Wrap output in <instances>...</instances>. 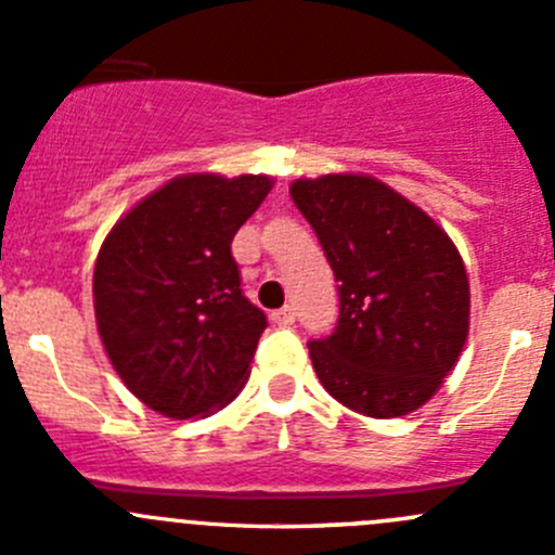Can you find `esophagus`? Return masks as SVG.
I'll use <instances>...</instances> for the list:
<instances>
[{
    "mask_svg": "<svg viewBox=\"0 0 555 555\" xmlns=\"http://www.w3.org/2000/svg\"><path fill=\"white\" fill-rule=\"evenodd\" d=\"M295 317H298V313H295V306H282V309L271 313V319L279 324V327H289V324L295 322Z\"/></svg>",
    "mask_w": 555,
    "mask_h": 555,
    "instance_id": "obj_1",
    "label": "esophagus"
}]
</instances>
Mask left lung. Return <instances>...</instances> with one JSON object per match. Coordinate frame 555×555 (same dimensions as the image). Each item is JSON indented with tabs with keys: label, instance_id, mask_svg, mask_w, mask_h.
<instances>
[{
	"label": "left lung",
	"instance_id": "left-lung-1",
	"mask_svg": "<svg viewBox=\"0 0 555 555\" xmlns=\"http://www.w3.org/2000/svg\"><path fill=\"white\" fill-rule=\"evenodd\" d=\"M289 195L338 282V322L309 340L319 382L365 416L416 411L467 340L469 284L456 246L373 177L298 179Z\"/></svg>",
	"mask_w": 555,
	"mask_h": 555
}]
</instances>
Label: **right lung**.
<instances>
[{"label":"right lung","mask_w":555,"mask_h":555,"mask_svg":"<svg viewBox=\"0 0 555 555\" xmlns=\"http://www.w3.org/2000/svg\"><path fill=\"white\" fill-rule=\"evenodd\" d=\"M268 177L171 179L109 231L93 271L102 344L122 384L169 418L228 405L268 327L244 298L233 236Z\"/></svg>","instance_id":"1"}]
</instances>
